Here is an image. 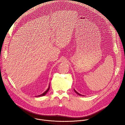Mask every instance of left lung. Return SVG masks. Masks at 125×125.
<instances>
[{
	"instance_id": "obj_1",
	"label": "left lung",
	"mask_w": 125,
	"mask_h": 125,
	"mask_svg": "<svg viewBox=\"0 0 125 125\" xmlns=\"http://www.w3.org/2000/svg\"><path fill=\"white\" fill-rule=\"evenodd\" d=\"M74 91H75V93H76V94H78V95H81V94H79V93H78V92H77V91H76V90H74Z\"/></svg>"
}]
</instances>
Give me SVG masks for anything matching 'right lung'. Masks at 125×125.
Here are the masks:
<instances>
[{
  "mask_svg": "<svg viewBox=\"0 0 125 125\" xmlns=\"http://www.w3.org/2000/svg\"><path fill=\"white\" fill-rule=\"evenodd\" d=\"M49 87H50V86H49V87H48V88H47V90L44 93H43L42 94H41V95H39V96H43V95H45L46 94V93L48 92V91H49Z\"/></svg>",
  "mask_w": 125,
  "mask_h": 125,
  "instance_id": "1",
  "label": "right lung"
}]
</instances>
